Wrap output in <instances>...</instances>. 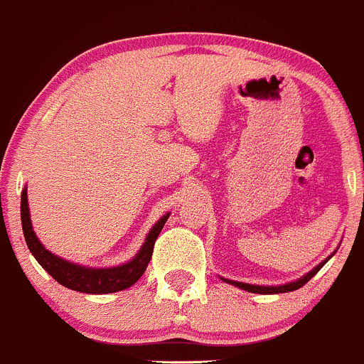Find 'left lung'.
Returning <instances> with one entry per match:
<instances>
[{
  "instance_id": "8db88e82",
  "label": "left lung",
  "mask_w": 364,
  "mask_h": 364,
  "mask_svg": "<svg viewBox=\"0 0 364 364\" xmlns=\"http://www.w3.org/2000/svg\"><path fill=\"white\" fill-rule=\"evenodd\" d=\"M331 256H333V255H331ZM331 256H328V258L324 259V262H321L319 265L316 267V269H312L311 272H309V274H305L304 277H300V279H296V281H293V282H288V284H282V286H256V284H247V282L230 281V279H225V277H221V279H223L225 282H228V284H233V286H237V288H240V289H246V291H250V293H259V294L288 293V291H294V289L301 288V286H304V284H307V282L311 281V279L314 277V275H316L317 272H319L321 269H323V267H324V263H326L328 259L331 258Z\"/></svg>"
}]
</instances>
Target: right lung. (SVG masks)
I'll return each instance as SVG.
<instances>
[{
  "label": "right lung",
  "instance_id": "add662e5",
  "mask_svg": "<svg viewBox=\"0 0 364 364\" xmlns=\"http://www.w3.org/2000/svg\"><path fill=\"white\" fill-rule=\"evenodd\" d=\"M167 218H169V213L156 221L155 227H153L150 233L146 235V240H144V244L141 246L139 252L134 256L131 262L118 267H109V269H92V267L76 265V263L59 258V256H55L53 252L45 250V246L38 240L36 233L33 230V225H31L28 208V188L22 190L21 197L22 230H24L26 244H28L29 251L33 252V256L38 259V263H40V265L43 267L59 284L80 293L106 294L122 291V289H127L131 288L132 284H136L137 279L144 274L148 263H150L153 246H155L156 237H159L160 230H162L164 225H166Z\"/></svg>",
  "mask_w": 364,
  "mask_h": 364
}]
</instances>
